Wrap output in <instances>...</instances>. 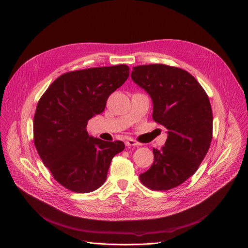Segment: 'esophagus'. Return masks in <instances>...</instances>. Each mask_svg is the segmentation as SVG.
I'll return each instance as SVG.
<instances>
[{
  "instance_id": "esophagus-1",
  "label": "esophagus",
  "mask_w": 248,
  "mask_h": 248,
  "mask_svg": "<svg viewBox=\"0 0 248 248\" xmlns=\"http://www.w3.org/2000/svg\"><path fill=\"white\" fill-rule=\"evenodd\" d=\"M125 146H140V144L137 141H135L134 139L130 138L125 141Z\"/></svg>"
}]
</instances>
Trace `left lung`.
Masks as SVG:
<instances>
[{
  "instance_id": "left-lung-1",
  "label": "left lung",
  "mask_w": 248,
  "mask_h": 248,
  "mask_svg": "<svg viewBox=\"0 0 248 248\" xmlns=\"http://www.w3.org/2000/svg\"><path fill=\"white\" fill-rule=\"evenodd\" d=\"M132 80L153 101V120L167 128L165 146L153 149L154 162L140 175L154 190L178 186L198 170L213 137V113L208 95L195 77L162 63L133 68Z\"/></svg>"
}]
</instances>
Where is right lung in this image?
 Segmentation results:
<instances>
[{
	"instance_id": "right-lung-1",
	"label": "right lung",
	"mask_w": 248,
	"mask_h": 248,
	"mask_svg": "<svg viewBox=\"0 0 248 248\" xmlns=\"http://www.w3.org/2000/svg\"><path fill=\"white\" fill-rule=\"evenodd\" d=\"M126 64L69 72L41 96L33 121L34 145L42 162L60 185L80 193L100 187L122 141L105 142L86 131L101 113L107 98L126 81Z\"/></svg>"
}]
</instances>
